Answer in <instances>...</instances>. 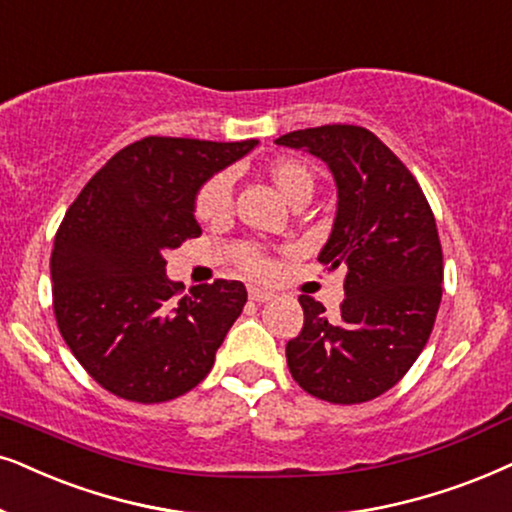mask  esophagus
Instances as JSON below:
<instances>
[{"instance_id": "34e87169", "label": "esophagus", "mask_w": 512, "mask_h": 512, "mask_svg": "<svg viewBox=\"0 0 512 512\" xmlns=\"http://www.w3.org/2000/svg\"><path fill=\"white\" fill-rule=\"evenodd\" d=\"M272 296H275V294H272V291H268V289H261V287H249V298H251V301H256V303H265V301H270Z\"/></svg>"}]
</instances>
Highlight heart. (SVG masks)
Here are the masks:
<instances>
[{"label": "heart", "mask_w": 512, "mask_h": 512, "mask_svg": "<svg viewBox=\"0 0 512 512\" xmlns=\"http://www.w3.org/2000/svg\"><path fill=\"white\" fill-rule=\"evenodd\" d=\"M265 174H268L270 183L275 185L277 192L287 199L291 207H301V204H305L310 197H313L315 192L313 171L294 157L272 159L268 169H265ZM230 204H232L230 176L216 174L211 176L209 181L202 185V190L197 192L195 214L199 221H223V218L230 214ZM240 263L244 270L258 277L270 275L272 270V263L263 256L261 249L254 247V244H242Z\"/></svg>", "instance_id": "1"}]
</instances>
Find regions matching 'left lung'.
<instances>
[{
	"label": "left lung",
	"mask_w": 512,
	"mask_h": 512,
	"mask_svg": "<svg viewBox=\"0 0 512 512\" xmlns=\"http://www.w3.org/2000/svg\"><path fill=\"white\" fill-rule=\"evenodd\" d=\"M275 143L320 157L334 174V228L317 258L345 275L334 317L298 296L303 329L287 343L289 371L320 400L369 402L407 374L433 331L442 301L435 216L411 171L364 126L324 124Z\"/></svg>",
	"instance_id": "8db88e82"
}]
</instances>
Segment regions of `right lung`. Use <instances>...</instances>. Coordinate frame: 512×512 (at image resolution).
I'll list each match as a JSON object with an SVG mask.
<instances>
[{"label":"right lung","mask_w":512,"mask_h":512,"mask_svg":"<svg viewBox=\"0 0 512 512\" xmlns=\"http://www.w3.org/2000/svg\"><path fill=\"white\" fill-rule=\"evenodd\" d=\"M258 141L148 136L98 169L51 251L53 313L77 362L112 395L155 404L204 381L247 303L242 282L178 296L164 251L202 235L197 190Z\"/></svg>","instance_id":"obj_1"}]
</instances>
